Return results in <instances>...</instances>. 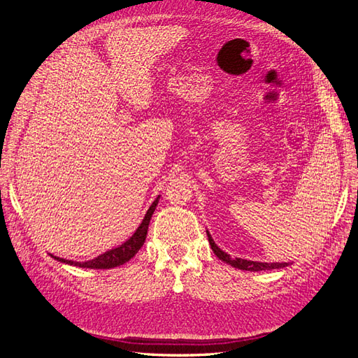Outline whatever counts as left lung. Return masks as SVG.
<instances>
[{"mask_svg": "<svg viewBox=\"0 0 358 358\" xmlns=\"http://www.w3.org/2000/svg\"><path fill=\"white\" fill-rule=\"evenodd\" d=\"M208 237H209V243L212 246V251L215 252V255L236 268L249 270V272H259V270H272V268H280V267L288 266V263H259V262H249V259H242V258H231L229 254H225L218 246L215 245L209 233H208Z\"/></svg>", "mask_w": 358, "mask_h": 358, "instance_id": "left-lung-1", "label": "left lung"}]
</instances>
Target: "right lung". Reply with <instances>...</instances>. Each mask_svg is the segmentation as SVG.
I'll return each instance as SVG.
<instances>
[{"instance_id":"add662e5","label":"right lung","mask_w":358,"mask_h":358,"mask_svg":"<svg viewBox=\"0 0 358 358\" xmlns=\"http://www.w3.org/2000/svg\"><path fill=\"white\" fill-rule=\"evenodd\" d=\"M158 204V199H155V201L150 206L149 210L146 212L145 218L140 224L138 229L136 230V233L129 237V239L122 243L121 246H117L115 249H110V251H107L101 255H99L94 259H90V262H85V263H79V262H71V259H64V258H58L61 263H67L71 266H78V267H86V268H112V267H117V266H122L125 264L128 259H131L140 248L143 246L145 241H146V234H148V227L150 222V218H152V213L157 208Z\"/></svg>"}]
</instances>
